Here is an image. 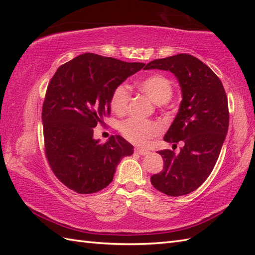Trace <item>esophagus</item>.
I'll list each match as a JSON object with an SVG mask.
<instances>
[{
    "label": "esophagus",
    "instance_id": "34e87169",
    "mask_svg": "<svg viewBox=\"0 0 255 255\" xmlns=\"http://www.w3.org/2000/svg\"><path fill=\"white\" fill-rule=\"evenodd\" d=\"M134 151H136V152H137V153H139L140 155H145V154H148V153H149V151H148V150L142 149V148H136V149H134Z\"/></svg>",
    "mask_w": 255,
    "mask_h": 255
}]
</instances>
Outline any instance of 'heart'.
<instances>
[{
    "label": "heart",
    "mask_w": 255,
    "mask_h": 255,
    "mask_svg": "<svg viewBox=\"0 0 255 255\" xmlns=\"http://www.w3.org/2000/svg\"><path fill=\"white\" fill-rule=\"evenodd\" d=\"M139 89L156 105H162L171 100L173 85L163 74H152L139 82ZM130 101V92L127 85L119 84L113 91L111 96V108L117 115L127 111ZM123 136L136 144H144L148 140L158 136L161 131L160 125L154 122L141 121L137 118H128L119 126Z\"/></svg>",
    "instance_id": "b5f03b06"
}]
</instances>
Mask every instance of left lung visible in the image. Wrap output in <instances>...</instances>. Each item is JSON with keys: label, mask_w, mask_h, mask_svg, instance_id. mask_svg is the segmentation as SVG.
Wrapping results in <instances>:
<instances>
[{"label": "left lung", "mask_w": 255, "mask_h": 255, "mask_svg": "<svg viewBox=\"0 0 255 255\" xmlns=\"http://www.w3.org/2000/svg\"><path fill=\"white\" fill-rule=\"evenodd\" d=\"M171 71L182 90L177 115L164 141L183 142L178 154L172 150L159 153L164 166L151 176V183L169 196H182L206 181L218 160L229 127L228 100L219 78L199 59L180 53L155 59L144 67Z\"/></svg>", "instance_id": "left-lung-1"}]
</instances>
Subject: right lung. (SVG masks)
Listing matches in <instances>:
<instances>
[{
    "mask_svg": "<svg viewBox=\"0 0 255 255\" xmlns=\"http://www.w3.org/2000/svg\"><path fill=\"white\" fill-rule=\"evenodd\" d=\"M144 67L95 53H83L58 68L42 105L45 153L52 172L68 188L92 194L105 188L133 147L121 136L105 143L93 128L111 114L116 86Z\"/></svg>",
    "mask_w": 255,
    "mask_h": 255,
    "instance_id": "add662e5",
    "label": "right lung"
}]
</instances>
